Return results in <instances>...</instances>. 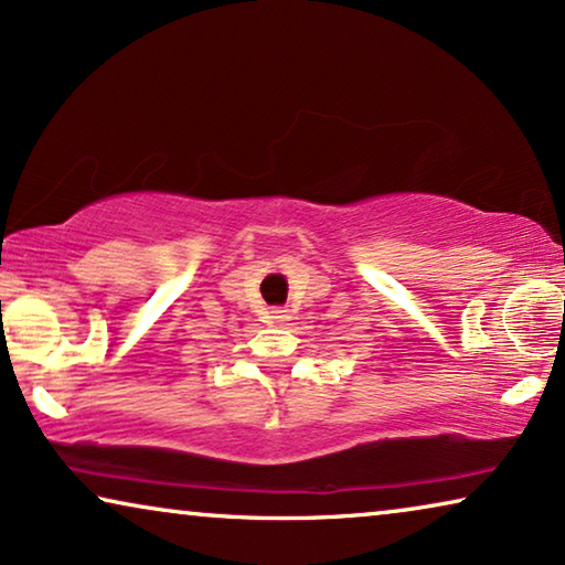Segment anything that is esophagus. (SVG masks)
Returning <instances> with one entry per match:
<instances>
[{
  "mask_svg": "<svg viewBox=\"0 0 565 565\" xmlns=\"http://www.w3.org/2000/svg\"><path fill=\"white\" fill-rule=\"evenodd\" d=\"M273 316H269V319H273L275 323H285L290 319V313H288V308H273V311H269Z\"/></svg>",
  "mask_w": 565,
  "mask_h": 565,
  "instance_id": "34e87169",
  "label": "esophagus"
}]
</instances>
